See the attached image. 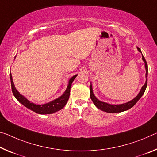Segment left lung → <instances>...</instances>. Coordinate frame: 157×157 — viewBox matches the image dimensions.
I'll return each instance as SVG.
<instances>
[{
  "instance_id": "8db88e82",
  "label": "left lung",
  "mask_w": 157,
  "mask_h": 157,
  "mask_svg": "<svg viewBox=\"0 0 157 157\" xmlns=\"http://www.w3.org/2000/svg\"><path fill=\"white\" fill-rule=\"evenodd\" d=\"M137 49H138V52H140L142 54V52L140 49V48L137 47ZM142 59H143L144 63H145V68L146 70L145 83L143 86H142L140 91L138 93V95H137L135 98H133L131 101L127 102V103H125L123 104H119V105H113V104H109V103H105V102H103L100 100H98V99L95 96V95H94V94L93 92V89H92V84L91 83L90 86H89V89H90V97H91V99L92 100V101H93L94 104L96 105L97 108H98L99 110H101L102 111L106 112V113H121V112L128 110L130 108H132V107L135 105V104L139 101V99L141 98L142 96H143L144 93H145V89L147 88V84L148 67H147V62L145 61V57L143 56V54H142Z\"/></svg>"
}]
</instances>
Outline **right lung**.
<instances>
[{
    "label": "right lung",
    "mask_w": 157,
    "mask_h": 157,
    "mask_svg": "<svg viewBox=\"0 0 157 157\" xmlns=\"http://www.w3.org/2000/svg\"><path fill=\"white\" fill-rule=\"evenodd\" d=\"M16 58V56L14 57V59ZM78 76V75H75L69 79L68 86L66 89V91H64V93L62 95L57 98L54 100L52 101L49 103H47L45 104H42V105H37L36 103H33L29 101L26 97L24 96L23 95L19 93V92L17 90L12 80V76L11 73H10V78L11 81V86H12V91L13 93L14 96L17 98V100L18 101L19 103H21L22 105H24L26 108H29V110L35 112V113L40 114H53L56 113L57 111H59L66 105L67 102L68 101L69 96H70V92H71V84L74 81L75 78Z\"/></svg>",
    "instance_id": "obj_1"
}]
</instances>
